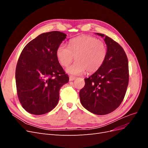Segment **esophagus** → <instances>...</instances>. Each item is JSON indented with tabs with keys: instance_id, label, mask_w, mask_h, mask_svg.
<instances>
[{
	"instance_id": "esophagus-1",
	"label": "esophagus",
	"mask_w": 148,
	"mask_h": 148,
	"mask_svg": "<svg viewBox=\"0 0 148 148\" xmlns=\"http://www.w3.org/2000/svg\"><path fill=\"white\" fill-rule=\"evenodd\" d=\"M75 77H73V76H70L69 77V80L70 81H73V80L75 79Z\"/></svg>"
}]
</instances>
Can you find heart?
Listing matches in <instances>:
<instances>
[{"label": "heart", "instance_id": "heart-1", "mask_svg": "<svg viewBox=\"0 0 148 148\" xmlns=\"http://www.w3.org/2000/svg\"><path fill=\"white\" fill-rule=\"evenodd\" d=\"M60 64L66 67L74 57L76 61L66 69L67 73L79 75L86 70L88 73L96 71L104 63L107 56L105 43L91 36L83 35L71 39L69 47L61 44L56 52Z\"/></svg>", "mask_w": 148, "mask_h": 148}]
</instances>
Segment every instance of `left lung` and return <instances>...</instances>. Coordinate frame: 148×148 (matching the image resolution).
<instances>
[{
	"label": "left lung",
	"instance_id": "1",
	"mask_svg": "<svg viewBox=\"0 0 148 148\" xmlns=\"http://www.w3.org/2000/svg\"><path fill=\"white\" fill-rule=\"evenodd\" d=\"M107 56L96 72L85 78L79 91L80 101L85 109L96 115H106L115 110L123 101L129 82L128 61L119 44L104 34Z\"/></svg>",
	"mask_w": 148,
	"mask_h": 148
}]
</instances>
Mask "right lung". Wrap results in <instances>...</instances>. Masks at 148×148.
<instances>
[{"mask_svg":"<svg viewBox=\"0 0 148 148\" xmlns=\"http://www.w3.org/2000/svg\"><path fill=\"white\" fill-rule=\"evenodd\" d=\"M66 34L54 31L28 42L17 62L15 79L20 104L28 112L42 115L57 105L60 88L69 81L56 55Z\"/></svg>","mask_w":148,"mask_h":148,"instance_id":"1","label":"right lung"}]
</instances>
